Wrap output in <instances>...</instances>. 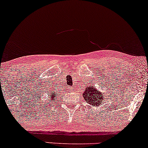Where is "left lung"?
Masks as SVG:
<instances>
[{
	"label": "left lung",
	"instance_id": "obj_1",
	"mask_svg": "<svg viewBox=\"0 0 148 148\" xmlns=\"http://www.w3.org/2000/svg\"><path fill=\"white\" fill-rule=\"evenodd\" d=\"M103 93H100L99 90H97L93 86H88L84 90L83 97L85 99L86 103L92 106H99L102 104L101 101L103 100Z\"/></svg>",
	"mask_w": 148,
	"mask_h": 148
}]
</instances>
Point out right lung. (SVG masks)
<instances>
[{"instance_id": "1", "label": "right lung", "mask_w": 148, "mask_h": 148, "mask_svg": "<svg viewBox=\"0 0 148 148\" xmlns=\"http://www.w3.org/2000/svg\"><path fill=\"white\" fill-rule=\"evenodd\" d=\"M54 95H49V96H50V98H52V99H53V97L54 98Z\"/></svg>"}]
</instances>
